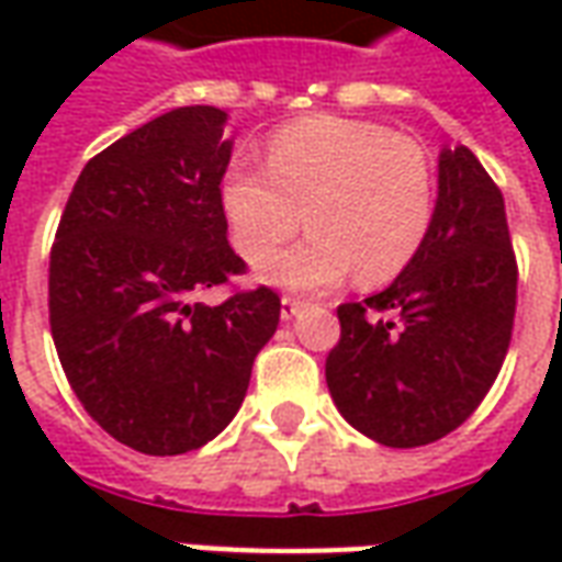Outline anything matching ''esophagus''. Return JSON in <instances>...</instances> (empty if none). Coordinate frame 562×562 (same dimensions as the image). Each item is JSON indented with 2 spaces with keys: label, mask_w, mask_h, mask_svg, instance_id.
Returning a JSON list of instances; mask_svg holds the SVG:
<instances>
[{
  "label": "esophagus",
  "mask_w": 562,
  "mask_h": 562,
  "mask_svg": "<svg viewBox=\"0 0 562 562\" xmlns=\"http://www.w3.org/2000/svg\"><path fill=\"white\" fill-rule=\"evenodd\" d=\"M304 306V301L301 297H294V294H282V306H280V316L282 318H292L297 310Z\"/></svg>",
  "instance_id": "obj_1"
}]
</instances>
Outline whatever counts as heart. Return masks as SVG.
I'll return each mask as SVG.
<instances>
[{"label":"heart","mask_w":562,"mask_h":562,"mask_svg":"<svg viewBox=\"0 0 562 562\" xmlns=\"http://www.w3.org/2000/svg\"><path fill=\"white\" fill-rule=\"evenodd\" d=\"M234 244L268 258L306 225L313 234L265 265L285 289H328L358 273L367 285L394 280L422 249L436 204L427 149L382 123L306 116L273 132L265 168L237 161L222 180Z\"/></svg>","instance_id":"obj_1"}]
</instances>
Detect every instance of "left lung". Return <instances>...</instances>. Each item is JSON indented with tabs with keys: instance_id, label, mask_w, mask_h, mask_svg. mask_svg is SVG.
<instances>
[{
	"instance_id": "1",
	"label": "left lung",
	"mask_w": 562,
	"mask_h": 562,
	"mask_svg": "<svg viewBox=\"0 0 562 562\" xmlns=\"http://www.w3.org/2000/svg\"><path fill=\"white\" fill-rule=\"evenodd\" d=\"M518 261L499 186L472 149H442L439 198L418 256L385 292L340 304L325 379L355 430L389 448L467 422L506 361Z\"/></svg>"
}]
</instances>
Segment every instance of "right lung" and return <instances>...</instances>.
Segmentation results:
<instances>
[{"label": "right lung", "instance_id": "1", "mask_svg": "<svg viewBox=\"0 0 562 562\" xmlns=\"http://www.w3.org/2000/svg\"><path fill=\"white\" fill-rule=\"evenodd\" d=\"M225 111L177 108L87 161L50 249V334L83 409L140 454L222 434L280 325L258 285L220 306L195 294L246 273L228 246Z\"/></svg>", "mask_w": 562, "mask_h": 562}]
</instances>
